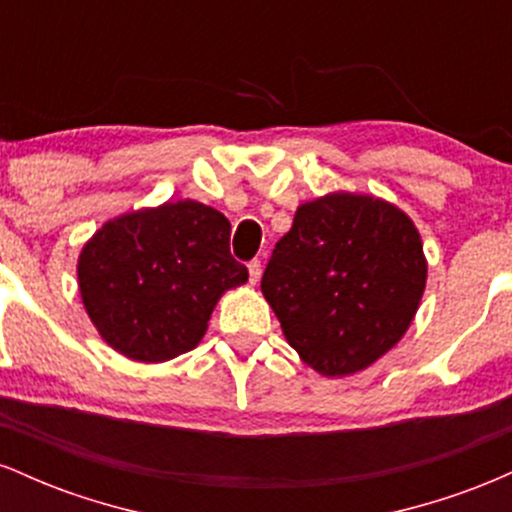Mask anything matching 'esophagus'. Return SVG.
Returning <instances> with one entry per match:
<instances>
[{"mask_svg":"<svg viewBox=\"0 0 512 512\" xmlns=\"http://www.w3.org/2000/svg\"><path fill=\"white\" fill-rule=\"evenodd\" d=\"M248 272H250V284H257V281H260V276H262V264H260V260H252V262L248 264Z\"/></svg>","mask_w":512,"mask_h":512,"instance_id":"1","label":"esophagus"}]
</instances>
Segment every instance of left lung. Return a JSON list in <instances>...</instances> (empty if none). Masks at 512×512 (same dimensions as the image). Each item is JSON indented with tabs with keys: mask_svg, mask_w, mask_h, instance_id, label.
Returning a JSON list of instances; mask_svg holds the SVG:
<instances>
[{
	"mask_svg": "<svg viewBox=\"0 0 512 512\" xmlns=\"http://www.w3.org/2000/svg\"><path fill=\"white\" fill-rule=\"evenodd\" d=\"M426 276L424 243L402 209L330 192L296 209L264 269L262 293L303 363L344 378L404 337Z\"/></svg>",
	"mask_w": 512,
	"mask_h": 512,
	"instance_id": "left-lung-1",
	"label": "left lung"
}]
</instances>
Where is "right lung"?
<instances>
[{"mask_svg":"<svg viewBox=\"0 0 512 512\" xmlns=\"http://www.w3.org/2000/svg\"><path fill=\"white\" fill-rule=\"evenodd\" d=\"M221 211L178 199L105 221L81 248V303L103 342L139 363L195 349L216 303L248 281Z\"/></svg>","mask_w":512,"mask_h":512,"instance_id":"1","label":"right lung"}]
</instances>
